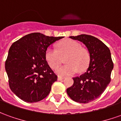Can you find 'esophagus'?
<instances>
[{
	"mask_svg": "<svg viewBox=\"0 0 121 121\" xmlns=\"http://www.w3.org/2000/svg\"><path fill=\"white\" fill-rule=\"evenodd\" d=\"M63 77H58V81H62L63 79Z\"/></svg>",
	"mask_w": 121,
	"mask_h": 121,
	"instance_id": "1",
	"label": "esophagus"
}]
</instances>
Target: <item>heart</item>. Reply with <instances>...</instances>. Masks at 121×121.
Masks as SVG:
<instances>
[{
  "instance_id": "1",
  "label": "heart",
  "mask_w": 121,
  "mask_h": 121,
  "mask_svg": "<svg viewBox=\"0 0 121 121\" xmlns=\"http://www.w3.org/2000/svg\"><path fill=\"white\" fill-rule=\"evenodd\" d=\"M47 63L52 69H56L60 65L63 58L66 65L56 69V73L64 77L72 75L78 71H84L89 63V55L86 49L81 48L77 41L67 39L58 43V50L49 47L45 54Z\"/></svg>"
}]
</instances>
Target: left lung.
<instances>
[{"instance_id":"8db88e82","label":"left lung","mask_w":121,"mask_h":121,"mask_svg":"<svg viewBox=\"0 0 121 121\" xmlns=\"http://www.w3.org/2000/svg\"><path fill=\"white\" fill-rule=\"evenodd\" d=\"M69 37L86 46L90 62L84 74L73 78L74 83L67 93L73 101L86 104L98 98L104 92L111 81L113 63L109 48L98 39L88 35Z\"/></svg>"}]
</instances>
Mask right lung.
I'll use <instances>...</instances> for the list:
<instances>
[{"instance_id": "obj_1", "label": "right lung", "mask_w": 121, "mask_h": 121, "mask_svg": "<svg viewBox=\"0 0 121 121\" xmlns=\"http://www.w3.org/2000/svg\"><path fill=\"white\" fill-rule=\"evenodd\" d=\"M62 38L33 33L12 44L5 69L11 90L23 101L39 102L49 94L58 77L47 63L45 54L50 45Z\"/></svg>"}]
</instances>
